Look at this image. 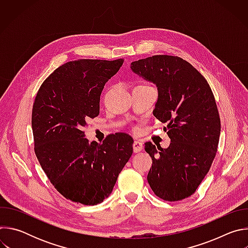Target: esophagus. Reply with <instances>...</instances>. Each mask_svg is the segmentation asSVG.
<instances>
[{"label": "esophagus", "instance_id": "34e87169", "mask_svg": "<svg viewBox=\"0 0 248 248\" xmlns=\"http://www.w3.org/2000/svg\"><path fill=\"white\" fill-rule=\"evenodd\" d=\"M132 147H133V152L134 153H138L140 151H142L143 149V144L140 142V141L138 140H134V142L132 144Z\"/></svg>", "mask_w": 248, "mask_h": 248}]
</instances>
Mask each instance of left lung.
Returning a JSON list of instances; mask_svg holds the SVG:
<instances>
[{
	"label": "left lung",
	"instance_id": "1",
	"mask_svg": "<svg viewBox=\"0 0 248 248\" xmlns=\"http://www.w3.org/2000/svg\"><path fill=\"white\" fill-rule=\"evenodd\" d=\"M132 73L156 85L153 115L170 139L166 149L145 143L152 158L147 181L168 201L192 195L213 162L221 122L212 90L198 70L179 57L159 55L132 62Z\"/></svg>",
	"mask_w": 248,
	"mask_h": 248
}]
</instances>
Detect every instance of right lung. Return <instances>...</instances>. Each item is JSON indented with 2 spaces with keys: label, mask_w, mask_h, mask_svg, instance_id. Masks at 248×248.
Listing matches in <instances>:
<instances>
[{
  "label": "right lung",
  "mask_w": 248,
  "mask_h": 248,
  "mask_svg": "<svg viewBox=\"0 0 248 248\" xmlns=\"http://www.w3.org/2000/svg\"><path fill=\"white\" fill-rule=\"evenodd\" d=\"M124 63L77 60L42 83L32 109L35 154L55 188L66 199L95 205L107 198L132 155V138L109 135L89 142L82 128L99 115L102 90Z\"/></svg>",
  "instance_id": "1"
}]
</instances>
